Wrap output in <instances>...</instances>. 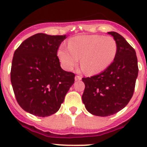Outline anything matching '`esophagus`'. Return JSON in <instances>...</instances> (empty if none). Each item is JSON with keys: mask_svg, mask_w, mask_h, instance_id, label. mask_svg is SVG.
<instances>
[{"mask_svg": "<svg viewBox=\"0 0 147 147\" xmlns=\"http://www.w3.org/2000/svg\"><path fill=\"white\" fill-rule=\"evenodd\" d=\"M82 80V76H75V81H80Z\"/></svg>", "mask_w": 147, "mask_h": 147, "instance_id": "1", "label": "esophagus"}]
</instances>
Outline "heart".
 <instances>
[{
  "instance_id": "obj_1",
  "label": "heart",
  "mask_w": 147,
  "mask_h": 147,
  "mask_svg": "<svg viewBox=\"0 0 147 147\" xmlns=\"http://www.w3.org/2000/svg\"><path fill=\"white\" fill-rule=\"evenodd\" d=\"M117 43L110 36L81 35L71 38L68 47L62 45L57 57L66 71H71L79 62L88 74H97L112 64L117 54Z\"/></svg>"
}]
</instances>
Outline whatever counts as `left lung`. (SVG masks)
I'll return each instance as SVG.
<instances>
[{"mask_svg":"<svg viewBox=\"0 0 147 147\" xmlns=\"http://www.w3.org/2000/svg\"><path fill=\"white\" fill-rule=\"evenodd\" d=\"M117 43L113 63L99 74L82 78V102L90 113L109 116L126 107L132 98L138 74L136 51L121 35L107 32Z\"/></svg>","mask_w":147,"mask_h":147,"instance_id":"left-lung-1","label":"left lung"}]
</instances>
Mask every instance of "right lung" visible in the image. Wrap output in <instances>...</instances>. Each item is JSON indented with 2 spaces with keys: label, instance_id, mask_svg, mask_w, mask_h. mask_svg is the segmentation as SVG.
I'll return each instance as SVG.
<instances>
[{
  "label": "right lung",
  "instance_id": "add662e5",
  "mask_svg": "<svg viewBox=\"0 0 147 147\" xmlns=\"http://www.w3.org/2000/svg\"><path fill=\"white\" fill-rule=\"evenodd\" d=\"M66 35L38 33L28 37L14 53L11 82L17 102L39 117L57 113L74 83L75 74L62 69L57 50Z\"/></svg>",
  "mask_w": 147,
  "mask_h": 147
}]
</instances>
